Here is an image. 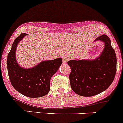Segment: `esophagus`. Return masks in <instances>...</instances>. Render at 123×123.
<instances>
[{
    "label": "esophagus",
    "instance_id": "34e87169",
    "mask_svg": "<svg viewBox=\"0 0 123 123\" xmlns=\"http://www.w3.org/2000/svg\"><path fill=\"white\" fill-rule=\"evenodd\" d=\"M62 60H63V63H66L68 61L69 58L68 57H67L66 56H63V57H62Z\"/></svg>",
    "mask_w": 123,
    "mask_h": 123
}]
</instances>
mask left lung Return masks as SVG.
I'll list each match as a JSON object with an SVG mask.
<instances>
[{"mask_svg":"<svg viewBox=\"0 0 123 123\" xmlns=\"http://www.w3.org/2000/svg\"><path fill=\"white\" fill-rule=\"evenodd\" d=\"M105 43L100 57L93 60H71L70 85L72 91L83 97L96 95L107 89L113 82L117 71V57L108 36L103 34L95 39Z\"/></svg>","mask_w":123,"mask_h":123,"instance_id":"8db88e82","label":"left lung"}]
</instances>
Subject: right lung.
I'll list each match as a JSON object with an SVG mask.
<instances>
[{
    "label": "right lung",
    "instance_id": "right-lung-1",
    "mask_svg": "<svg viewBox=\"0 0 123 123\" xmlns=\"http://www.w3.org/2000/svg\"><path fill=\"white\" fill-rule=\"evenodd\" d=\"M26 33H22L15 39L7 57V69L10 82L14 88L30 98L42 97L50 90L51 78L62 64V59L42 62L35 67L24 69L17 64L16 59L17 45Z\"/></svg>",
    "mask_w": 123,
    "mask_h": 123
}]
</instances>
